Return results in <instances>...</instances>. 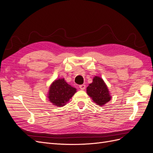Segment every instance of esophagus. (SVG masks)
<instances>
[{
	"instance_id": "obj_1",
	"label": "esophagus",
	"mask_w": 153,
	"mask_h": 153,
	"mask_svg": "<svg viewBox=\"0 0 153 153\" xmlns=\"http://www.w3.org/2000/svg\"><path fill=\"white\" fill-rule=\"evenodd\" d=\"M79 88L81 89V90H84L85 89V84H82V85H80L79 86Z\"/></svg>"
}]
</instances>
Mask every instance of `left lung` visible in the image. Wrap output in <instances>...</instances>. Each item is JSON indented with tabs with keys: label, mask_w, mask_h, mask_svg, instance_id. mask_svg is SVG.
<instances>
[{
	"label": "left lung",
	"mask_w": 153,
	"mask_h": 153,
	"mask_svg": "<svg viewBox=\"0 0 153 153\" xmlns=\"http://www.w3.org/2000/svg\"><path fill=\"white\" fill-rule=\"evenodd\" d=\"M87 93L94 102L101 106L108 102L111 99L107 86L99 76L94 77L92 83L87 87Z\"/></svg>",
	"instance_id": "1"
}]
</instances>
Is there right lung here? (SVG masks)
<instances>
[{"instance_id":"obj_1","label":"right lung","mask_w":153,"mask_h":153,"mask_svg":"<svg viewBox=\"0 0 153 153\" xmlns=\"http://www.w3.org/2000/svg\"><path fill=\"white\" fill-rule=\"evenodd\" d=\"M76 92L75 88L68 84L64 78H62L54 81L50 85L48 97L54 105L62 106Z\"/></svg>"}]
</instances>
